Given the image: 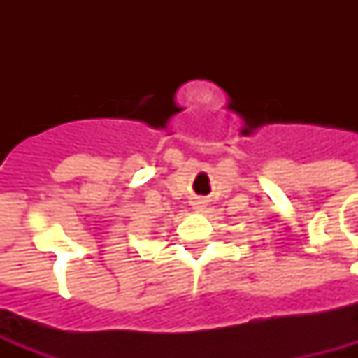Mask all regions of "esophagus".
Returning <instances> with one entry per match:
<instances>
[{
  "mask_svg": "<svg viewBox=\"0 0 358 358\" xmlns=\"http://www.w3.org/2000/svg\"><path fill=\"white\" fill-rule=\"evenodd\" d=\"M206 208V201H202V199H196V201H193V210H196V212H202Z\"/></svg>",
  "mask_w": 358,
  "mask_h": 358,
  "instance_id": "obj_1",
  "label": "esophagus"
}]
</instances>
